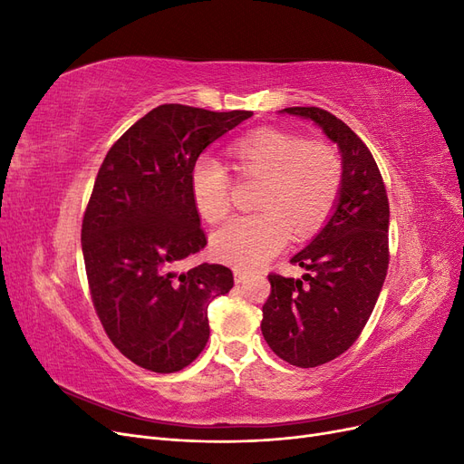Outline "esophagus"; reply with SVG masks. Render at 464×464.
<instances>
[{
    "label": "esophagus",
    "mask_w": 464,
    "mask_h": 464,
    "mask_svg": "<svg viewBox=\"0 0 464 464\" xmlns=\"http://www.w3.org/2000/svg\"><path fill=\"white\" fill-rule=\"evenodd\" d=\"M247 276H249V273L240 271V269H234V280H236V285H244L246 280H247Z\"/></svg>",
    "instance_id": "1"
}]
</instances>
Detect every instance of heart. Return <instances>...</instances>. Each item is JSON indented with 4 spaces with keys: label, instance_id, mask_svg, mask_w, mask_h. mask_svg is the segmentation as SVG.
I'll list each match as a JSON object with an SVG mask.
<instances>
[{
    "label": "heart",
    "instance_id": "heart-1",
    "mask_svg": "<svg viewBox=\"0 0 464 464\" xmlns=\"http://www.w3.org/2000/svg\"><path fill=\"white\" fill-rule=\"evenodd\" d=\"M236 170L261 179L256 215L230 218L213 234V254L222 263L256 269L288 244L290 230L307 236L317 230L339 199L343 166L323 143L280 130H257L230 147ZM193 207L218 222L230 208L227 168L210 154L195 159L189 170Z\"/></svg>",
    "mask_w": 464,
    "mask_h": 464
}]
</instances>
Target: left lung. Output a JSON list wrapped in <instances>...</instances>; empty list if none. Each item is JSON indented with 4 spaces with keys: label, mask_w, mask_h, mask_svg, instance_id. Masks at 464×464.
<instances>
[{
    "label": "left lung",
    "mask_w": 464,
    "mask_h": 464,
    "mask_svg": "<svg viewBox=\"0 0 464 464\" xmlns=\"http://www.w3.org/2000/svg\"><path fill=\"white\" fill-rule=\"evenodd\" d=\"M312 120L343 159V184L334 210L314 240L290 261L302 278L269 275L261 331L285 362L315 368L354 344L373 312L389 266V199L370 149L331 111L285 108Z\"/></svg>",
    "instance_id": "8db88e82"
}]
</instances>
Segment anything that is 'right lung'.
<instances>
[{
  "mask_svg": "<svg viewBox=\"0 0 464 464\" xmlns=\"http://www.w3.org/2000/svg\"><path fill=\"white\" fill-rule=\"evenodd\" d=\"M251 116L162 104L111 145L98 170L81 230L91 296L108 339L145 370L189 366L208 341V304L234 286L224 265L176 266L207 246L191 164Z\"/></svg>",
  "mask_w": 464,
  "mask_h": 464,
  "instance_id": "add662e5",
  "label": "right lung"
}]
</instances>
